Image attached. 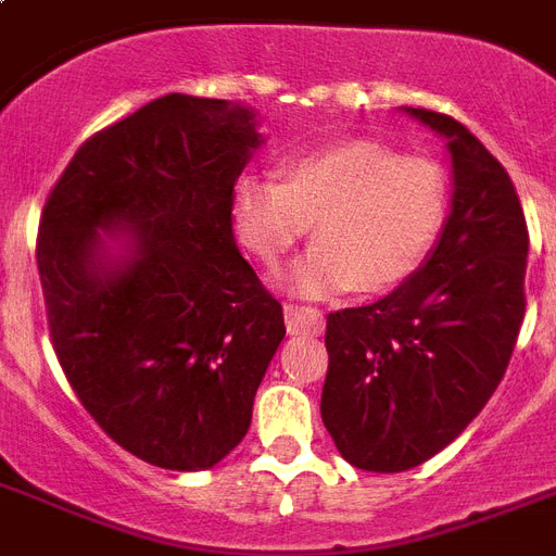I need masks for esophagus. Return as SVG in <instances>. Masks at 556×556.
Returning <instances> with one entry per match:
<instances>
[{"instance_id":"esophagus-1","label":"esophagus","mask_w":556,"mask_h":556,"mask_svg":"<svg viewBox=\"0 0 556 556\" xmlns=\"http://www.w3.org/2000/svg\"><path fill=\"white\" fill-rule=\"evenodd\" d=\"M286 323L288 331H300V334H320L323 331V312L303 303H286Z\"/></svg>"}]
</instances>
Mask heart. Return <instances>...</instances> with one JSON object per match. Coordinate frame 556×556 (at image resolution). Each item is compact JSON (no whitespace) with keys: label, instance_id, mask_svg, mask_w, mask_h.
I'll return each mask as SVG.
<instances>
[{"label":"heart","instance_id":"obj_1","mask_svg":"<svg viewBox=\"0 0 556 556\" xmlns=\"http://www.w3.org/2000/svg\"><path fill=\"white\" fill-rule=\"evenodd\" d=\"M239 239L262 265L286 260L314 222V244L291 270L308 294H380L413 277L450 216V176L435 159L375 141H340L286 161L282 181L236 187Z\"/></svg>","mask_w":556,"mask_h":556}]
</instances>
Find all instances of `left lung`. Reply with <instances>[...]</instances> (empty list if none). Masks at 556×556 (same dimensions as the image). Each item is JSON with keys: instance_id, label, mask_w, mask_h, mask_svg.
<instances>
[{"instance_id": "left-lung-1", "label": "left lung", "mask_w": 556, "mask_h": 556, "mask_svg": "<svg viewBox=\"0 0 556 556\" xmlns=\"http://www.w3.org/2000/svg\"><path fill=\"white\" fill-rule=\"evenodd\" d=\"M409 112L447 135L453 213L404 286L326 320L323 424L340 456L371 473L418 467L462 435L500 387L526 317L517 187L458 121Z\"/></svg>"}]
</instances>
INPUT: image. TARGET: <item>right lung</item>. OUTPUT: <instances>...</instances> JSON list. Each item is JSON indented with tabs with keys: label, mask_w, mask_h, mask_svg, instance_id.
<instances>
[{
	"label": "right lung",
	"mask_w": 556,
	"mask_h": 556,
	"mask_svg": "<svg viewBox=\"0 0 556 556\" xmlns=\"http://www.w3.org/2000/svg\"><path fill=\"white\" fill-rule=\"evenodd\" d=\"M251 121L227 100H152L83 141L39 218L56 361L100 430L164 470H207L244 439L286 338L230 225ZM98 226L134 236L124 266L102 268Z\"/></svg>",
	"instance_id": "obj_1"
}]
</instances>
